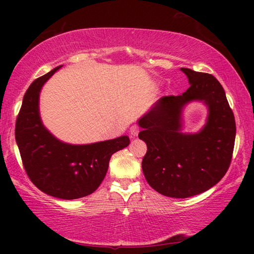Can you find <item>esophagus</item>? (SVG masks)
<instances>
[{
	"label": "esophagus",
	"instance_id": "1",
	"mask_svg": "<svg viewBox=\"0 0 254 254\" xmlns=\"http://www.w3.org/2000/svg\"><path fill=\"white\" fill-rule=\"evenodd\" d=\"M130 133L132 136H136L137 134H139V127L137 126H132L130 127Z\"/></svg>",
	"mask_w": 254,
	"mask_h": 254
}]
</instances>
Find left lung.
Segmentation results:
<instances>
[{"label":"left lung","instance_id":"8db88e82","mask_svg":"<svg viewBox=\"0 0 254 254\" xmlns=\"http://www.w3.org/2000/svg\"><path fill=\"white\" fill-rule=\"evenodd\" d=\"M189 88L182 95L163 96L142 119L139 137L147 143L142 170L148 184L161 195L187 198L212 188L231 165L235 141V120L224 88L213 75L182 68ZM190 100L209 106L203 130L184 135L181 110Z\"/></svg>","mask_w":254,"mask_h":254}]
</instances>
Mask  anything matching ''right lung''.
I'll use <instances>...</instances> for the list:
<instances>
[{"mask_svg":"<svg viewBox=\"0 0 254 254\" xmlns=\"http://www.w3.org/2000/svg\"><path fill=\"white\" fill-rule=\"evenodd\" d=\"M59 67L29 86L15 122V140L25 173L41 191L62 199H77L96 190L114 152L130 143L127 135L102 142L72 145L64 143L42 126L39 94Z\"/></svg>","mask_w":254,"mask_h":254,"instance_id":"obj_1","label":"right lung"}]
</instances>
